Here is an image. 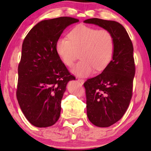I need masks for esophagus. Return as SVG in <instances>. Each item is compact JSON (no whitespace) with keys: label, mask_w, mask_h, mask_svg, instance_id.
I'll list each match as a JSON object with an SVG mask.
<instances>
[{"label":"esophagus","mask_w":151,"mask_h":151,"mask_svg":"<svg viewBox=\"0 0 151 151\" xmlns=\"http://www.w3.org/2000/svg\"><path fill=\"white\" fill-rule=\"evenodd\" d=\"M77 81H79V82H80L81 83V84H84V79H77Z\"/></svg>","instance_id":"esophagus-1"}]
</instances>
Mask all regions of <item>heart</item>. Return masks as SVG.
<instances>
[{"instance_id":"1","label":"heart","mask_w":151,"mask_h":151,"mask_svg":"<svg viewBox=\"0 0 151 151\" xmlns=\"http://www.w3.org/2000/svg\"><path fill=\"white\" fill-rule=\"evenodd\" d=\"M55 50L63 63L72 67L79 57L81 60L72 72L77 76H87L93 70H104L111 60L114 39L105 29L98 30L86 25L72 28L68 37H60L55 43Z\"/></svg>"}]
</instances>
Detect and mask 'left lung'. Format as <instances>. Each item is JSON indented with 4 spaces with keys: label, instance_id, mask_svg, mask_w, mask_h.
<instances>
[{
    "label": "left lung",
    "instance_id": "obj_1",
    "mask_svg": "<svg viewBox=\"0 0 151 151\" xmlns=\"http://www.w3.org/2000/svg\"><path fill=\"white\" fill-rule=\"evenodd\" d=\"M84 22L109 30L114 39L112 60L101 74L84 84L89 120L99 127H109L119 121L132 96L135 75L133 47L124 27L114 20L90 18Z\"/></svg>",
    "mask_w": 151,
    "mask_h": 151
}]
</instances>
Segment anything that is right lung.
<instances>
[{
    "mask_svg": "<svg viewBox=\"0 0 151 151\" xmlns=\"http://www.w3.org/2000/svg\"><path fill=\"white\" fill-rule=\"evenodd\" d=\"M78 22L70 17L42 20L24 39L16 94L22 113L36 127L58 121L66 86L75 79L57 54L55 43L66 27Z\"/></svg>",
    "mask_w": 151,
    "mask_h": 151,
    "instance_id": "right-lung-1",
    "label": "right lung"
}]
</instances>
